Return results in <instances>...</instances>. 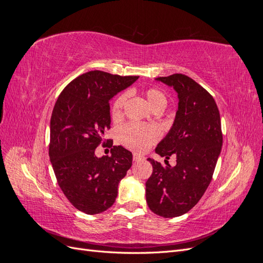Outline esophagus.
<instances>
[{"mask_svg":"<svg viewBox=\"0 0 263 263\" xmlns=\"http://www.w3.org/2000/svg\"><path fill=\"white\" fill-rule=\"evenodd\" d=\"M142 159H144V158H142V157H141V156H139V155H134V156H133V160H134L135 162L141 161Z\"/></svg>","mask_w":263,"mask_h":263,"instance_id":"esophagus-1","label":"esophagus"}]
</instances>
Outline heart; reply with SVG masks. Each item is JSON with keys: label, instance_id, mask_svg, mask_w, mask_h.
Listing matches in <instances>:
<instances>
[{"label": "heart", "instance_id": "obj_1", "mask_svg": "<svg viewBox=\"0 0 263 263\" xmlns=\"http://www.w3.org/2000/svg\"><path fill=\"white\" fill-rule=\"evenodd\" d=\"M146 99L154 110L157 108H163L166 104V98L165 95L160 91L156 89V87H151L147 90ZM127 99L126 94H122L115 100L112 106V117L115 121L122 118L123 116V108L125 105V102ZM160 129L155 125L149 126H142L138 124L129 123L124 125L121 129H119L118 137L122 144L129 148L134 151H141L146 150L160 137Z\"/></svg>", "mask_w": 263, "mask_h": 263}]
</instances>
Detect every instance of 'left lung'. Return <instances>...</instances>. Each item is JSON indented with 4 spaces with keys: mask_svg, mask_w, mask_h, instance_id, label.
Wrapping results in <instances>:
<instances>
[{
    "mask_svg": "<svg viewBox=\"0 0 263 263\" xmlns=\"http://www.w3.org/2000/svg\"><path fill=\"white\" fill-rule=\"evenodd\" d=\"M178 93V110L156 154L165 166L148 158L153 174L146 182V201L155 214L165 218L181 216L194 208L211 183L222 146L219 110L204 87L187 76L156 78ZM177 157L171 167L166 160Z\"/></svg>",
    "mask_w": 263,
    "mask_h": 263,
    "instance_id": "left-lung-1",
    "label": "left lung"
}]
</instances>
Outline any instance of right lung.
I'll list each match as a JSON object with an SVG mask.
<instances>
[{
  "instance_id": "add662e5",
  "label": "right lung",
  "mask_w": 263,
  "mask_h": 263,
  "mask_svg": "<svg viewBox=\"0 0 263 263\" xmlns=\"http://www.w3.org/2000/svg\"><path fill=\"white\" fill-rule=\"evenodd\" d=\"M137 79L90 71L71 81L54 104L50 162L63 194L85 214H100L114 204L118 183L132 166L133 154L123 146L101 158L95 149L110 126L109 101Z\"/></svg>"
}]
</instances>
